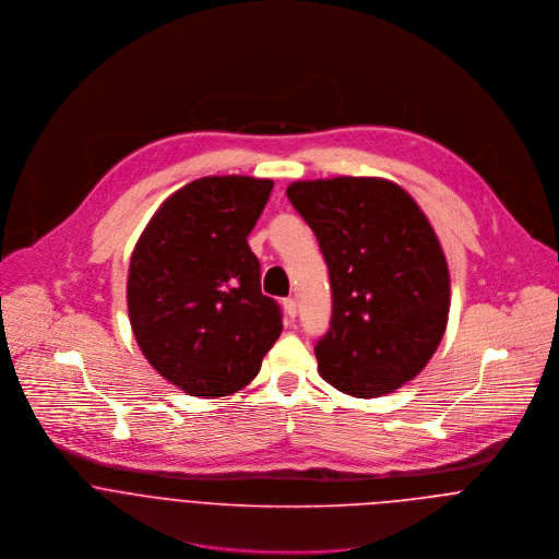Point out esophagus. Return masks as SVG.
<instances>
[{
    "instance_id": "34e87169",
    "label": "esophagus",
    "mask_w": 559,
    "mask_h": 559,
    "mask_svg": "<svg viewBox=\"0 0 559 559\" xmlns=\"http://www.w3.org/2000/svg\"><path fill=\"white\" fill-rule=\"evenodd\" d=\"M284 310H286V314H288V319H295L297 317V301L295 299H284Z\"/></svg>"
}]
</instances>
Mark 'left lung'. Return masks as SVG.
I'll return each mask as SVG.
<instances>
[{
	"instance_id": "8db88e82",
	"label": "left lung",
	"mask_w": 559,
	"mask_h": 559,
	"mask_svg": "<svg viewBox=\"0 0 559 559\" xmlns=\"http://www.w3.org/2000/svg\"><path fill=\"white\" fill-rule=\"evenodd\" d=\"M286 195L329 269L320 377L357 399L399 390L424 370L448 324L450 273L432 226L383 178L299 180Z\"/></svg>"
}]
</instances>
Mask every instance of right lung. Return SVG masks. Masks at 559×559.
Wrapping results in <instances>:
<instances>
[{
	"mask_svg": "<svg viewBox=\"0 0 559 559\" xmlns=\"http://www.w3.org/2000/svg\"><path fill=\"white\" fill-rule=\"evenodd\" d=\"M271 189L249 176L193 180L160 204L133 249L127 304L135 340L185 394L239 392L282 333V310L262 295L247 245Z\"/></svg>",
	"mask_w": 559,
	"mask_h": 559,
	"instance_id": "add662e5",
	"label": "right lung"
}]
</instances>
